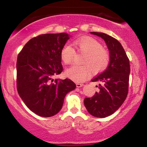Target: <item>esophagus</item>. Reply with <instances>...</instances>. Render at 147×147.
I'll return each mask as SVG.
<instances>
[{
  "label": "esophagus",
  "mask_w": 147,
  "mask_h": 147,
  "mask_svg": "<svg viewBox=\"0 0 147 147\" xmlns=\"http://www.w3.org/2000/svg\"><path fill=\"white\" fill-rule=\"evenodd\" d=\"M84 86V84H79V83L77 84V88H81V87Z\"/></svg>",
  "instance_id": "esophagus-1"
}]
</instances>
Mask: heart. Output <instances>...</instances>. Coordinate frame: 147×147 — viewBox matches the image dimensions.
Returning a JSON list of instances; mask_svg holds the SVG:
<instances>
[{"instance_id": "heart-1", "label": "heart", "mask_w": 147, "mask_h": 147, "mask_svg": "<svg viewBox=\"0 0 147 147\" xmlns=\"http://www.w3.org/2000/svg\"><path fill=\"white\" fill-rule=\"evenodd\" d=\"M74 45L81 53L85 55L82 63L85 65H73L66 69L67 77L77 82H84L90 75L91 70L97 74L103 71L109 65V55L100 43L90 37H83L74 42ZM61 58L65 64L72 63L75 51L70 45L65 44L61 50Z\"/></svg>"}]
</instances>
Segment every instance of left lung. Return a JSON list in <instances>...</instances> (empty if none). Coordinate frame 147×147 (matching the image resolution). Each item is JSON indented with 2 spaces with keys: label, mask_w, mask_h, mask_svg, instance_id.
Listing matches in <instances>:
<instances>
[{
  "label": "left lung",
  "mask_w": 147,
  "mask_h": 147,
  "mask_svg": "<svg viewBox=\"0 0 147 147\" xmlns=\"http://www.w3.org/2000/svg\"><path fill=\"white\" fill-rule=\"evenodd\" d=\"M90 34L101 37L105 41L109 50L110 62L105 71L91 80L100 83L99 91L92 97L84 99V105L91 115L106 117L117 111L127 97L129 60L117 39L102 32H91Z\"/></svg>",
  "instance_id": "1"
}]
</instances>
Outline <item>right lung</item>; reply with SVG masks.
Returning <instances> with one entry per match:
<instances>
[{"label": "right lung", "instance_id": "right-lung-1", "mask_svg": "<svg viewBox=\"0 0 147 147\" xmlns=\"http://www.w3.org/2000/svg\"><path fill=\"white\" fill-rule=\"evenodd\" d=\"M70 36L67 33L39 35L18 55V95L30 111L41 117L58 113L66 94L76 88L70 79L53 78L63 70L61 50Z\"/></svg>", "mask_w": 147, "mask_h": 147}]
</instances>
